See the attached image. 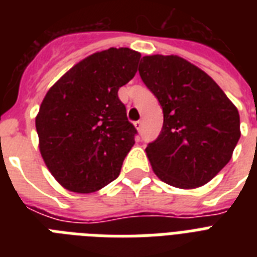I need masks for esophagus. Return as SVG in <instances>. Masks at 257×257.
I'll list each match as a JSON object with an SVG mask.
<instances>
[{
  "instance_id": "1",
  "label": "esophagus",
  "mask_w": 257,
  "mask_h": 257,
  "mask_svg": "<svg viewBox=\"0 0 257 257\" xmlns=\"http://www.w3.org/2000/svg\"><path fill=\"white\" fill-rule=\"evenodd\" d=\"M135 126H136V129L137 131H139V132H140L141 131V128H143V121H136V122H135Z\"/></svg>"
}]
</instances>
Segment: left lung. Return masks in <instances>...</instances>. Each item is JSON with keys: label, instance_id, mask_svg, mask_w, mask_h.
Instances as JSON below:
<instances>
[{"label": "left lung", "instance_id": "1", "mask_svg": "<svg viewBox=\"0 0 257 257\" xmlns=\"http://www.w3.org/2000/svg\"><path fill=\"white\" fill-rule=\"evenodd\" d=\"M139 72L164 113L160 135L145 149L153 172L181 189L211 181L241 135L237 108L204 70L179 56H145Z\"/></svg>", "mask_w": 257, "mask_h": 257}]
</instances>
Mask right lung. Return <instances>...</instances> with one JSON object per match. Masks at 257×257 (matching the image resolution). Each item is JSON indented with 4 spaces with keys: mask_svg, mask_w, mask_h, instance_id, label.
<instances>
[{
    "mask_svg": "<svg viewBox=\"0 0 257 257\" xmlns=\"http://www.w3.org/2000/svg\"><path fill=\"white\" fill-rule=\"evenodd\" d=\"M140 57L129 48L90 54L44 97L36 117L38 147L68 191L92 193L120 175L137 131L117 92L135 77Z\"/></svg>",
    "mask_w": 257,
    "mask_h": 257,
    "instance_id": "obj_1",
    "label": "right lung"
}]
</instances>
